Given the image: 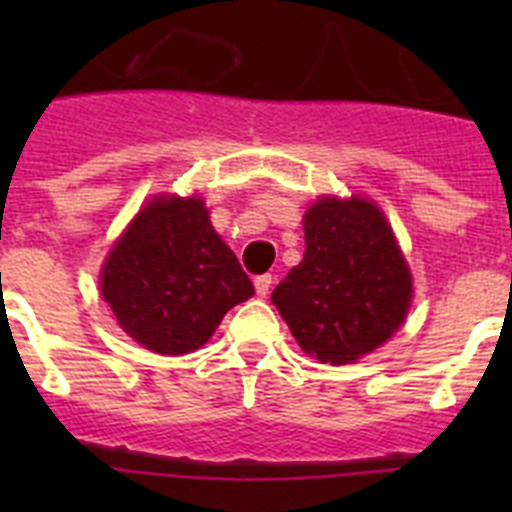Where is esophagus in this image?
Wrapping results in <instances>:
<instances>
[{
	"instance_id": "1",
	"label": "esophagus",
	"mask_w": 512,
	"mask_h": 512,
	"mask_svg": "<svg viewBox=\"0 0 512 512\" xmlns=\"http://www.w3.org/2000/svg\"><path fill=\"white\" fill-rule=\"evenodd\" d=\"M253 287H256V295L266 297L271 289V274H261V277L253 279Z\"/></svg>"
}]
</instances>
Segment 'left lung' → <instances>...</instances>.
I'll return each mask as SVG.
<instances>
[{"mask_svg":"<svg viewBox=\"0 0 512 512\" xmlns=\"http://www.w3.org/2000/svg\"><path fill=\"white\" fill-rule=\"evenodd\" d=\"M413 282L372 202L318 200L305 215V259L271 292L292 336L323 364H351L408 315Z\"/></svg>","mask_w":512,"mask_h":512,"instance_id":"left-lung-1","label":"left lung"}]
</instances>
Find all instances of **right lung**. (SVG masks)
Here are the masks:
<instances>
[{
  "instance_id": "1",
  "label": "right lung",
  "mask_w": 512,
  "mask_h": 512,
  "mask_svg": "<svg viewBox=\"0 0 512 512\" xmlns=\"http://www.w3.org/2000/svg\"><path fill=\"white\" fill-rule=\"evenodd\" d=\"M251 295V279L197 197L148 202L102 269V297L122 330L166 356L200 348Z\"/></svg>"
}]
</instances>
